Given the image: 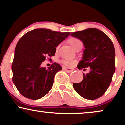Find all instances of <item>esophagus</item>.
<instances>
[{
	"label": "esophagus",
	"instance_id": "1",
	"mask_svg": "<svg viewBox=\"0 0 125 125\" xmlns=\"http://www.w3.org/2000/svg\"><path fill=\"white\" fill-rule=\"evenodd\" d=\"M63 69L66 72H72L73 71V69L71 68V67H63Z\"/></svg>",
	"mask_w": 125,
	"mask_h": 125
}]
</instances>
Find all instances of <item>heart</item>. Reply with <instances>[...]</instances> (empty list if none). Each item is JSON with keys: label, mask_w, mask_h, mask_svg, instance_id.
Returning a JSON list of instances; mask_svg holds the SVG:
<instances>
[{"label": "heart", "mask_w": 125, "mask_h": 125, "mask_svg": "<svg viewBox=\"0 0 125 125\" xmlns=\"http://www.w3.org/2000/svg\"><path fill=\"white\" fill-rule=\"evenodd\" d=\"M69 43L72 46V47L74 50H76L77 49L81 48V47L83 46V42H82L81 40H80L78 38H70L69 39ZM58 48L59 46L57 47V49H58ZM62 62L63 64H66V65H69V64L73 63L74 62V61L69 59H63L62 61Z\"/></svg>", "instance_id": "obj_1"}]
</instances>
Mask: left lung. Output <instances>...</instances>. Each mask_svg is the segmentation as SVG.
Returning <instances> with one entry per match:
<instances>
[{"instance_id":"8db88e82","label":"left lung","mask_w":125,"mask_h":125,"mask_svg":"<svg viewBox=\"0 0 125 125\" xmlns=\"http://www.w3.org/2000/svg\"><path fill=\"white\" fill-rule=\"evenodd\" d=\"M72 36L83 43V58L77 68L89 71L80 83L73 84L74 90L84 99L94 100L106 91L115 72V51L108 36L98 29L88 28L71 33Z\"/></svg>"}]
</instances>
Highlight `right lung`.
Returning <instances> with one entry per match:
<instances>
[{
	"instance_id": "obj_1",
	"label": "right lung",
	"mask_w": 125,
	"mask_h": 125,
	"mask_svg": "<svg viewBox=\"0 0 125 125\" xmlns=\"http://www.w3.org/2000/svg\"><path fill=\"white\" fill-rule=\"evenodd\" d=\"M70 34L39 28L28 31L20 39L12 63V80L23 96L36 100L50 91L54 76L62 67L54 63L46 69L41 64L46 56H54L56 48Z\"/></svg>"
}]
</instances>
